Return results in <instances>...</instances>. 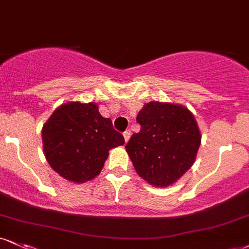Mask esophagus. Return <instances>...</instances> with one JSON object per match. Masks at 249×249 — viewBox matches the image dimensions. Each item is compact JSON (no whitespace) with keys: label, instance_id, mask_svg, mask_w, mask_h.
<instances>
[{"label":"esophagus","instance_id":"esophagus-1","mask_svg":"<svg viewBox=\"0 0 249 249\" xmlns=\"http://www.w3.org/2000/svg\"><path fill=\"white\" fill-rule=\"evenodd\" d=\"M123 136H124V139H125V142H128V139H130V137H131V131L130 130H126L125 131L124 133H123Z\"/></svg>","mask_w":249,"mask_h":249}]
</instances>
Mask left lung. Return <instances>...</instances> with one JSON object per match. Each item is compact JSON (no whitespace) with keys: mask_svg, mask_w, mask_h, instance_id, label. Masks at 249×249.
<instances>
[{"mask_svg":"<svg viewBox=\"0 0 249 249\" xmlns=\"http://www.w3.org/2000/svg\"><path fill=\"white\" fill-rule=\"evenodd\" d=\"M140 131L125 148L134 169L153 187L175 183L193 166L202 134L196 119L181 104L152 101L137 116Z\"/></svg>","mask_w":249,"mask_h":249,"instance_id":"left-lung-1","label":"left lung"}]
</instances>
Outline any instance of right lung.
<instances>
[{
  "label": "right lung",
  "mask_w": 249,
  "mask_h": 249,
  "mask_svg": "<svg viewBox=\"0 0 249 249\" xmlns=\"http://www.w3.org/2000/svg\"><path fill=\"white\" fill-rule=\"evenodd\" d=\"M44 154L52 169L74 183L91 181L110 149L125 143L110 118L94 102H67L53 111L41 130Z\"/></svg>",
  "instance_id": "1"
}]
</instances>
